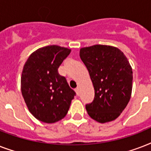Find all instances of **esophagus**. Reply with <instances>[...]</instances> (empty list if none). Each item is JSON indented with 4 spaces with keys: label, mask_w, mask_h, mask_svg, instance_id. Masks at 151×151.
Instances as JSON below:
<instances>
[{
    "label": "esophagus",
    "mask_w": 151,
    "mask_h": 151,
    "mask_svg": "<svg viewBox=\"0 0 151 151\" xmlns=\"http://www.w3.org/2000/svg\"><path fill=\"white\" fill-rule=\"evenodd\" d=\"M75 92L76 93H77V96H79V94H80V88H75Z\"/></svg>",
    "instance_id": "esophagus-1"
}]
</instances>
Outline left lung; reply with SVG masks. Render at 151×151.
<instances>
[{"label": "left lung", "mask_w": 151, "mask_h": 151, "mask_svg": "<svg viewBox=\"0 0 151 151\" xmlns=\"http://www.w3.org/2000/svg\"><path fill=\"white\" fill-rule=\"evenodd\" d=\"M95 90L94 100L85 108L99 123L119 117L131 98L132 69L127 57L116 47L103 45L80 49Z\"/></svg>", "instance_id": "8db88e82"}]
</instances>
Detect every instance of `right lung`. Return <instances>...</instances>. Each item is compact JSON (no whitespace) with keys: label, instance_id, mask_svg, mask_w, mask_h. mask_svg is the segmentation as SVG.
Masks as SVG:
<instances>
[{"label":"right lung","instance_id":"right-lung-1","mask_svg":"<svg viewBox=\"0 0 151 151\" xmlns=\"http://www.w3.org/2000/svg\"><path fill=\"white\" fill-rule=\"evenodd\" d=\"M71 49L58 45L38 48L29 56L22 69L21 92L28 110L45 123L62 120L68 112L75 92L58 73Z\"/></svg>","mask_w":151,"mask_h":151}]
</instances>
